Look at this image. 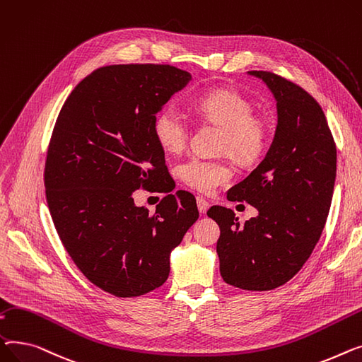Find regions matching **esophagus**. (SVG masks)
Masks as SVG:
<instances>
[{
    "label": "esophagus",
    "instance_id": "obj_1",
    "mask_svg": "<svg viewBox=\"0 0 362 362\" xmlns=\"http://www.w3.org/2000/svg\"><path fill=\"white\" fill-rule=\"evenodd\" d=\"M196 200H197V207H199L200 214H206L207 209H209V202L202 196H199Z\"/></svg>",
    "mask_w": 362,
    "mask_h": 362
}]
</instances>
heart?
Instances as JSON below:
<instances>
[{
  "instance_id": "1",
  "label": "heart",
  "mask_w": 362,
  "mask_h": 362,
  "mask_svg": "<svg viewBox=\"0 0 362 362\" xmlns=\"http://www.w3.org/2000/svg\"><path fill=\"white\" fill-rule=\"evenodd\" d=\"M193 108L203 121L221 127V151L235 160L251 163L264 152L269 140L267 125L252 115V103L241 93L228 89L210 90L194 100ZM153 136L165 152H182L189 136L187 118L174 105L163 106L153 119ZM178 174L184 184L200 193H211L232 178L225 160L200 156L182 162Z\"/></svg>"
}]
</instances>
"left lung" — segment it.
<instances>
[{"instance_id":"1","label":"left lung","mask_w":362,"mask_h":362,"mask_svg":"<svg viewBox=\"0 0 362 362\" xmlns=\"http://www.w3.org/2000/svg\"><path fill=\"white\" fill-rule=\"evenodd\" d=\"M262 78L278 106V125L266 158L228 200L259 210L240 225L233 210L211 206L221 228V276L245 291L279 288L301 270L320 240L333 196L336 144L318 102L298 84L270 71Z\"/></svg>"}]
</instances>
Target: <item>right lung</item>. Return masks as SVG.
I'll return each instance as SVG.
<instances>
[{
	"label": "right lung",
	"mask_w": 362,
	"mask_h": 362,
	"mask_svg": "<svg viewBox=\"0 0 362 362\" xmlns=\"http://www.w3.org/2000/svg\"><path fill=\"white\" fill-rule=\"evenodd\" d=\"M189 78L168 64L100 67L74 88L54 127L44 181L58 237L80 272L119 298L163 285L169 254L199 219L188 191L165 196L153 215L132 196L171 187L153 119Z\"/></svg>",
	"instance_id": "1"
}]
</instances>
